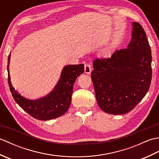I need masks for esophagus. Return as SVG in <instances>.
Segmentation results:
<instances>
[{"instance_id":"1","label":"esophagus","mask_w":159,"mask_h":159,"mask_svg":"<svg viewBox=\"0 0 159 159\" xmlns=\"http://www.w3.org/2000/svg\"><path fill=\"white\" fill-rule=\"evenodd\" d=\"M92 72V66H91L90 63H87L85 64V72L87 74H89Z\"/></svg>"}]
</instances>
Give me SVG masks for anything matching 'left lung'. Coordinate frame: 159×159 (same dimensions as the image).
<instances>
[{"label": "left lung", "mask_w": 159, "mask_h": 159, "mask_svg": "<svg viewBox=\"0 0 159 159\" xmlns=\"http://www.w3.org/2000/svg\"><path fill=\"white\" fill-rule=\"evenodd\" d=\"M127 48L96 58L91 74L98 104L104 112L125 114L146 96L152 80V54L146 32L133 22Z\"/></svg>", "instance_id": "1"}]
</instances>
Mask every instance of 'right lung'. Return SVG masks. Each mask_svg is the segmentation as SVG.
Returning <instances> with one entry per match:
<instances>
[{"mask_svg":"<svg viewBox=\"0 0 159 159\" xmlns=\"http://www.w3.org/2000/svg\"><path fill=\"white\" fill-rule=\"evenodd\" d=\"M8 57V83L10 91L17 104L30 116L39 120H49L63 116L68 110L72 100L73 86L76 79L84 72L83 64L70 65L64 67L61 79L55 88L46 96L36 100L22 97L15 90L10 80Z\"/></svg>","mask_w":159,"mask_h":159,"instance_id":"obj_1","label":"right lung"}]
</instances>
